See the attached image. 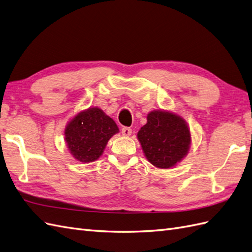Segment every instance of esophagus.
Wrapping results in <instances>:
<instances>
[{
  "label": "esophagus",
  "instance_id": "34e87169",
  "mask_svg": "<svg viewBox=\"0 0 252 252\" xmlns=\"http://www.w3.org/2000/svg\"><path fill=\"white\" fill-rule=\"evenodd\" d=\"M121 133H122V135H125V136H130V135L132 134V130L130 127L124 126L121 128Z\"/></svg>",
  "mask_w": 252,
  "mask_h": 252
}]
</instances>
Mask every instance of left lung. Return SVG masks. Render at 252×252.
I'll list each match as a JSON object with an SVG mask.
<instances>
[{"label":"left lung","instance_id":"1","mask_svg":"<svg viewBox=\"0 0 252 252\" xmlns=\"http://www.w3.org/2000/svg\"><path fill=\"white\" fill-rule=\"evenodd\" d=\"M146 158L158 168H170L189 152L190 132L180 116L163 111L148 114L147 124L137 133Z\"/></svg>","mask_w":252,"mask_h":252}]
</instances>
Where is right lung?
<instances>
[{"label":"right lung","mask_w":252,"mask_h":252,"mask_svg":"<svg viewBox=\"0 0 252 252\" xmlns=\"http://www.w3.org/2000/svg\"><path fill=\"white\" fill-rule=\"evenodd\" d=\"M119 132L116 122L98 107L77 114L71 120L64 138L73 158L83 163L94 162L104 151L113 135Z\"/></svg>","instance_id":"right-lung-1"}]
</instances>
